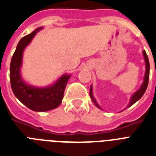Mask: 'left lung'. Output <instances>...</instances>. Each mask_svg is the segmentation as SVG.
Wrapping results in <instances>:
<instances>
[{
    "mask_svg": "<svg viewBox=\"0 0 156 156\" xmlns=\"http://www.w3.org/2000/svg\"><path fill=\"white\" fill-rule=\"evenodd\" d=\"M143 55H144V58L145 65H146V71H145L144 80V82H143V83H142L140 88L137 91H136V92L133 94V95L131 97V98H130V102H129V105H128L127 108H128V107H129V106H131L132 105H133L136 102H137L140 98L143 96L144 94L145 91H146V89H147V84H148L150 65H149L148 58H147V54H146L145 50H144V51H143ZM90 97H91V98L92 99L93 102H94V104L95 105V106H96L98 108H99V109H101V110H102V108H101L100 106H99V105L97 103L96 100H95L94 97H93L92 87H91V88H90Z\"/></svg>",
    "mask_w": 156,
    "mask_h": 156,
    "instance_id": "1",
    "label": "left lung"
}]
</instances>
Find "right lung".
Returning a JSON list of instances; mask_svg holds the SVG:
<instances>
[{
  "label": "right lung",
  "instance_id": "obj_1",
  "mask_svg": "<svg viewBox=\"0 0 156 156\" xmlns=\"http://www.w3.org/2000/svg\"><path fill=\"white\" fill-rule=\"evenodd\" d=\"M37 28L32 33L23 37L16 46L10 64V82L15 96L31 110L44 112L57 108L62 103L64 91L70 78V75H63L55 83L46 87H36L27 84L20 76L23 53L38 31Z\"/></svg>",
  "mask_w": 156,
  "mask_h": 156
}]
</instances>
